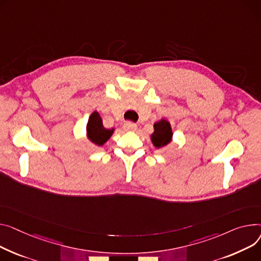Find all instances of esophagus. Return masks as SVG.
Wrapping results in <instances>:
<instances>
[{
  "label": "esophagus",
  "mask_w": 261,
  "mask_h": 261,
  "mask_svg": "<svg viewBox=\"0 0 261 261\" xmlns=\"http://www.w3.org/2000/svg\"><path fill=\"white\" fill-rule=\"evenodd\" d=\"M124 129H125V131H135L137 129V126L135 124L129 123L128 121V123L124 124Z\"/></svg>",
  "instance_id": "1"
}]
</instances>
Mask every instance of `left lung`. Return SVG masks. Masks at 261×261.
I'll use <instances>...</instances> for the list:
<instances>
[{
	"mask_svg": "<svg viewBox=\"0 0 261 261\" xmlns=\"http://www.w3.org/2000/svg\"><path fill=\"white\" fill-rule=\"evenodd\" d=\"M154 131L150 135V140L155 148H163L172 142L173 132L169 121L166 118H162L155 121L153 125Z\"/></svg>",
	"mask_w": 261,
	"mask_h": 261,
	"instance_id": "8db88e82",
	"label": "left lung"
}]
</instances>
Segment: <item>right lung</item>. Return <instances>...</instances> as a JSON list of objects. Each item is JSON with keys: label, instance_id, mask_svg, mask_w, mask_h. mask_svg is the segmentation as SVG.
I'll return each mask as SVG.
<instances>
[{"label": "right lung", "instance_id": "1", "mask_svg": "<svg viewBox=\"0 0 261 261\" xmlns=\"http://www.w3.org/2000/svg\"><path fill=\"white\" fill-rule=\"evenodd\" d=\"M113 132V128L107 129L103 127L102 119L97 111H93L90 114L88 123H87L86 126V136L92 144L98 147H102L110 140Z\"/></svg>", "mask_w": 261, "mask_h": 261}]
</instances>
